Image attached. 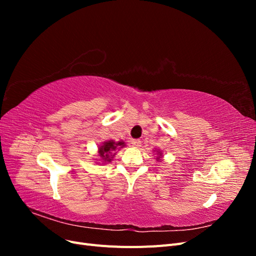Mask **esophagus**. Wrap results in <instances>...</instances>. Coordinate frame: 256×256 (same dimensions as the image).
Listing matches in <instances>:
<instances>
[{
    "instance_id": "34e87169",
    "label": "esophagus",
    "mask_w": 256,
    "mask_h": 256,
    "mask_svg": "<svg viewBox=\"0 0 256 256\" xmlns=\"http://www.w3.org/2000/svg\"><path fill=\"white\" fill-rule=\"evenodd\" d=\"M142 144V142L140 140H138V138H134V140H131V145H132L134 147H136V148H138V147H140Z\"/></svg>"
}]
</instances>
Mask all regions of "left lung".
<instances>
[{"label": "left lung", "mask_w": 256, "mask_h": 256, "mask_svg": "<svg viewBox=\"0 0 256 256\" xmlns=\"http://www.w3.org/2000/svg\"><path fill=\"white\" fill-rule=\"evenodd\" d=\"M160 156H161V154H160Z\"/></svg>", "instance_id": "1"}]
</instances>
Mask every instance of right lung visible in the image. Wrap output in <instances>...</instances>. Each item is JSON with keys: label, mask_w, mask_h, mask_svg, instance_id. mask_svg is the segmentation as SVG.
<instances>
[{"label": "right lung", "mask_w": 256, "mask_h": 256, "mask_svg": "<svg viewBox=\"0 0 256 256\" xmlns=\"http://www.w3.org/2000/svg\"><path fill=\"white\" fill-rule=\"evenodd\" d=\"M125 146V144H124V142H118L115 143L114 141H108V142H104V145H102L99 147V156L100 158H102V160L104 162H110L113 158L114 154H115L114 152L118 150V148H120V147H124Z\"/></svg>", "instance_id": "right-lung-1"}]
</instances>
